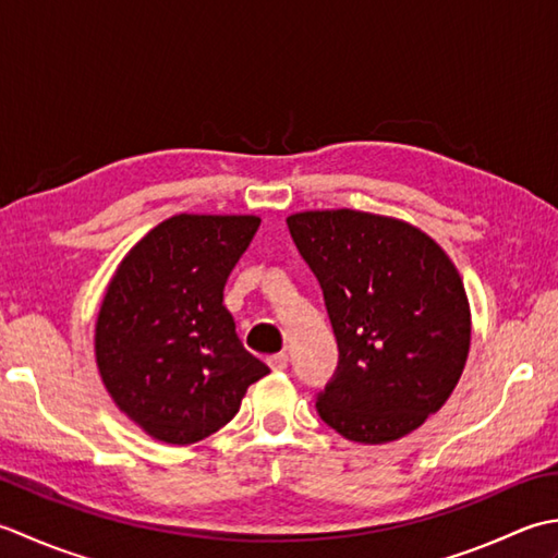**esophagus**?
<instances>
[{"mask_svg":"<svg viewBox=\"0 0 558 558\" xmlns=\"http://www.w3.org/2000/svg\"><path fill=\"white\" fill-rule=\"evenodd\" d=\"M267 363H269L271 371H283L289 366V356L287 354H275V356L267 359Z\"/></svg>","mask_w":558,"mask_h":558,"instance_id":"obj_1","label":"esophagus"}]
</instances>
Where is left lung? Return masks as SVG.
Masks as SVG:
<instances>
[{
  "instance_id": "obj_1",
  "label": "left lung",
  "mask_w": 558,
  "mask_h": 558,
  "mask_svg": "<svg viewBox=\"0 0 558 558\" xmlns=\"http://www.w3.org/2000/svg\"><path fill=\"white\" fill-rule=\"evenodd\" d=\"M287 223L320 281L339 347L317 414L363 446L412 434L446 404L468 363L472 313L458 267L395 216L317 209Z\"/></svg>"
}]
</instances>
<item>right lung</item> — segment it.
Instances as JSON below:
<instances>
[{
  "label": "right lung",
  "mask_w": 558,
  "mask_h": 558,
  "mask_svg": "<svg viewBox=\"0 0 558 558\" xmlns=\"http://www.w3.org/2000/svg\"><path fill=\"white\" fill-rule=\"evenodd\" d=\"M253 214H175L122 257L96 317V366L120 412L168 446L216 434L269 373L235 335L223 287Z\"/></svg>",
  "instance_id": "1"
}]
</instances>
